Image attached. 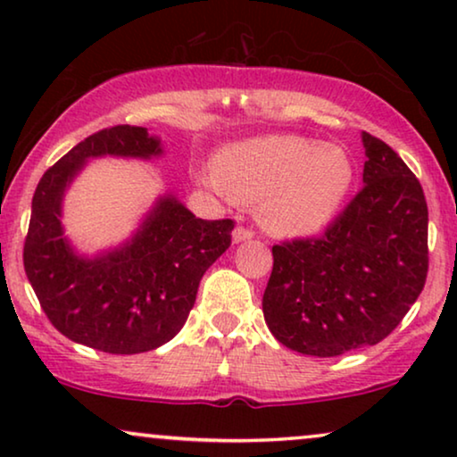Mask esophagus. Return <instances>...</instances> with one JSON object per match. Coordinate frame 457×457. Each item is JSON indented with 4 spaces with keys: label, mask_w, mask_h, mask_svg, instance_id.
Here are the masks:
<instances>
[{
    "label": "esophagus",
    "mask_w": 457,
    "mask_h": 457,
    "mask_svg": "<svg viewBox=\"0 0 457 457\" xmlns=\"http://www.w3.org/2000/svg\"><path fill=\"white\" fill-rule=\"evenodd\" d=\"M249 239H253V233L249 228L237 227L233 230V243H243V241H249Z\"/></svg>",
    "instance_id": "34e87169"
}]
</instances>
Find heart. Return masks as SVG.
<instances>
[{
  "label": "heart",
  "instance_id": "b5f03b06",
  "mask_svg": "<svg viewBox=\"0 0 457 457\" xmlns=\"http://www.w3.org/2000/svg\"><path fill=\"white\" fill-rule=\"evenodd\" d=\"M212 189L237 202H260V222L278 237H308L333 220L353 183L349 155L337 145L272 135L222 149Z\"/></svg>",
  "mask_w": 457,
  "mask_h": 457
}]
</instances>
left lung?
Here are the masks:
<instances>
[{
	"label": "left lung",
	"mask_w": 457,
	"mask_h": 457,
	"mask_svg": "<svg viewBox=\"0 0 457 457\" xmlns=\"http://www.w3.org/2000/svg\"><path fill=\"white\" fill-rule=\"evenodd\" d=\"M364 187L320 239L272 247L264 320L285 347L335 358L377 345L408 314L428 272V208L418 179L361 133Z\"/></svg>",
	"instance_id": "obj_1"
}]
</instances>
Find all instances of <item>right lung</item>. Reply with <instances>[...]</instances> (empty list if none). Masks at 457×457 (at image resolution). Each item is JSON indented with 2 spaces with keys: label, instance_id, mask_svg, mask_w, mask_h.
I'll use <instances>...</instances> for the list:
<instances>
[{
  "label": "right lung",
  "instance_id": "obj_1",
  "mask_svg": "<svg viewBox=\"0 0 457 457\" xmlns=\"http://www.w3.org/2000/svg\"><path fill=\"white\" fill-rule=\"evenodd\" d=\"M158 135L143 127L104 129L74 145L37 185L24 241V272L49 322L105 353L158 349L183 328L199 280L230 245L233 220H202L172 191L155 197L133 235L80 253L68 239L64 195L89 160H155Z\"/></svg>",
  "mask_w": 457,
  "mask_h": 457
}]
</instances>
